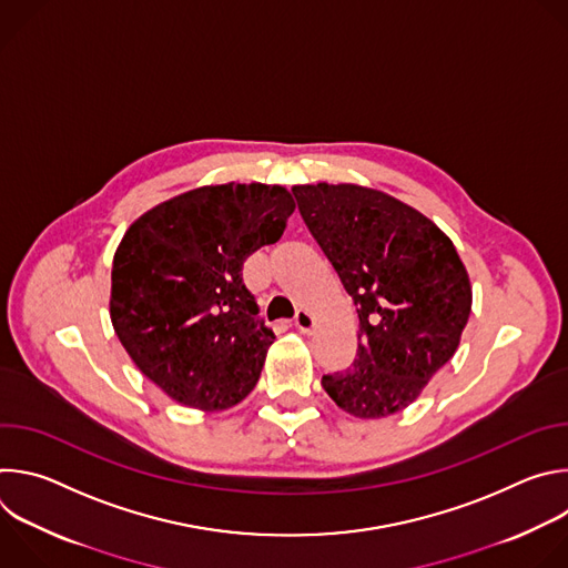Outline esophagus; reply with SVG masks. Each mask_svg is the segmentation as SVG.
Returning <instances> with one entry per match:
<instances>
[{"label":"esophagus","instance_id":"1","mask_svg":"<svg viewBox=\"0 0 568 568\" xmlns=\"http://www.w3.org/2000/svg\"><path fill=\"white\" fill-rule=\"evenodd\" d=\"M314 314L310 310H298L296 316H294V326L301 331V333H312L314 331Z\"/></svg>","mask_w":568,"mask_h":568}]
</instances>
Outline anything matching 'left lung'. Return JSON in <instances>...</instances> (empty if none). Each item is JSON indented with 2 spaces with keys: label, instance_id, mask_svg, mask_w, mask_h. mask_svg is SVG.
Masks as SVG:
<instances>
[{
  "label": "left lung",
  "instance_id": "1",
  "mask_svg": "<svg viewBox=\"0 0 568 568\" xmlns=\"http://www.w3.org/2000/svg\"><path fill=\"white\" fill-rule=\"evenodd\" d=\"M292 193L359 316L353 368L323 375V388L355 418L407 409L454 357L471 312L454 242L427 215L375 189L321 182Z\"/></svg>",
  "mask_w": 568,
  "mask_h": 568
}]
</instances>
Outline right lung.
<instances>
[{
    "instance_id": "right-lung-1",
    "label": "right lung",
    "mask_w": 568,
    "mask_h": 568,
    "mask_svg": "<svg viewBox=\"0 0 568 568\" xmlns=\"http://www.w3.org/2000/svg\"><path fill=\"white\" fill-rule=\"evenodd\" d=\"M294 200L270 184L200 186L130 224L112 263L110 318L136 368L184 407L245 399L274 333L242 265L283 235Z\"/></svg>"
}]
</instances>
